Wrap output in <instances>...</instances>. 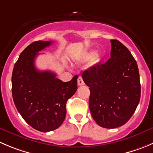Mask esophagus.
Returning a JSON list of instances; mask_svg holds the SVG:
<instances>
[{"mask_svg": "<svg viewBox=\"0 0 153 153\" xmlns=\"http://www.w3.org/2000/svg\"><path fill=\"white\" fill-rule=\"evenodd\" d=\"M77 84H78V85H79V86L84 85V81H83V79H82V78L81 77V76H79V77H78Z\"/></svg>", "mask_w": 153, "mask_h": 153, "instance_id": "34e87169", "label": "esophagus"}]
</instances>
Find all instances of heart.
Masks as SVG:
<instances>
[{"label":"heart","instance_id":"1","mask_svg":"<svg viewBox=\"0 0 153 153\" xmlns=\"http://www.w3.org/2000/svg\"><path fill=\"white\" fill-rule=\"evenodd\" d=\"M91 61V65H95L98 62V56H96V52L94 51L85 52L79 59L80 63H85Z\"/></svg>","mask_w":153,"mask_h":153}]
</instances>
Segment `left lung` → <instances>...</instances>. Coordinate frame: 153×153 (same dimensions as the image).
Here are the masks:
<instances>
[{"label":"left lung","mask_w":153,"mask_h":153,"mask_svg":"<svg viewBox=\"0 0 153 153\" xmlns=\"http://www.w3.org/2000/svg\"><path fill=\"white\" fill-rule=\"evenodd\" d=\"M110 56L82 74L89 87V110L98 126L116 128L126 124L140 98L137 64L130 51L117 40H111Z\"/></svg>","instance_id":"obj_1"}]
</instances>
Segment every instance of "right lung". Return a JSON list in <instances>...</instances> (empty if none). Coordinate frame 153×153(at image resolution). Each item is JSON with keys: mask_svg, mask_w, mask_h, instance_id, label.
<instances>
[{"mask_svg": "<svg viewBox=\"0 0 153 153\" xmlns=\"http://www.w3.org/2000/svg\"><path fill=\"white\" fill-rule=\"evenodd\" d=\"M52 43H30L20 54L12 74V94L17 110L29 126L42 132L60 127L66 116L67 101L77 90V75L63 82L55 73L36 68L38 52Z\"/></svg>", "mask_w": 153, "mask_h": 153, "instance_id": "obj_1", "label": "right lung"}]
</instances>
